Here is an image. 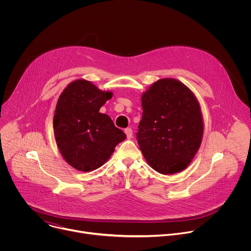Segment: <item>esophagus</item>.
I'll return each mask as SVG.
<instances>
[{
	"label": "esophagus",
	"mask_w": 251,
	"mask_h": 251,
	"mask_svg": "<svg viewBox=\"0 0 251 251\" xmlns=\"http://www.w3.org/2000/svg\"><path fill=\"white\" fill-rule=\"evenodd\" d=\"M125 134L127 135V138H128V139H131L132 136H133V131H132V129H131V128L125 129Z\"/></svg>",
	"instance_id": "34e87169"
}]
</instances>
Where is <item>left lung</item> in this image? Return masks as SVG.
I'll use <instances>...</instances> for the list:
<instances>
[{
	"label": "left lung",
	"instance_id": "1",
	"mask_svg": "<svg viewBox=\"0 0 251 251\" xmlns=\"http://www.w3.org/2000/svg\"><path fill=\"white\" fill-rule=\"evenodd\" d=\"M138 144L149 166L163 175L185 170L200 149L203 120L193 91L180 80L162 78L141 96Z\"/></svg>",
	"mask_w": 251,
	"mask_h": 251
}]
</instances>
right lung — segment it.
I'll return each instance as SVG.
<instances>
[{
  "mask_svg": "<svg viewBox=\"0 0 251 251\" xmlns=\"http://www.w3.org/2000/svg\"><path fill=\"white\" fill-rule=\"evenodd\" d=\"M112 95L88 80L76 79L58 97L53 115L56 145L65 162L78 171L100 168L126 138L108 115L99 112Z\"/></svg>",
  "mask_w": 251,
  "mask_h": 251,
  "instance_id": "1",
  "label": "right lung"
}]
</instances>
